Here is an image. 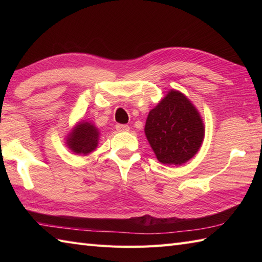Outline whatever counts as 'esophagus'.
<instances>
[{
    "mask_svg": "<svg viewBox=\"0 0 262 262\" xmlns=\"http://www.w3.org/2000/svg\"><path fill=\"white\" fill-rule=\"evenodd\" d=\"M116 129L118 132H128L129 130V126L128 125H122V124H117Z\"/></svg>",
    "mask_w": 262,
    "mask_h": 262,
    "instance_id": "obj_1",
    "label": "esophagus"
}]
</instances>
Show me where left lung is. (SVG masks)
<instances>
[{
    "label": "left lung",
    "mask_w": 262,
    "mask_h": 262,
    "mask_svg": "<svg viewBox=\"0 0 262 262\" xmlns=\"http://www.w3.org/2000/svg\"><path fill=\"white\" fill-rule=\"evenodd\" d=\"M144 132L159 162L182 165L199 151L205 125L190 100L172 89L148 113Z\"/></svg>",
    "instance_id": "1"
}]
</instances>
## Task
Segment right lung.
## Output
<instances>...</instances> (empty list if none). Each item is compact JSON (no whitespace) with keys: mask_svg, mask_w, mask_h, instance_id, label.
I'll list each match as a JSON object with an SVG mask.
<instances>
[{"mask_svg":"<svg viewBox=\"0 0 262 262\" xmlns=\"http://www.w3.org/2000/svg\"><path fill=\"white\" fill-rule=\"evenodd\" d=\"M100 132L91 121L80 120L65 136V145L71 152L80 155H89L97 148Z\"/></svg>","mask_w":262,"mask_h":262,"instance_id":"right-lung-1","label":"right lung"}]
</instances>
